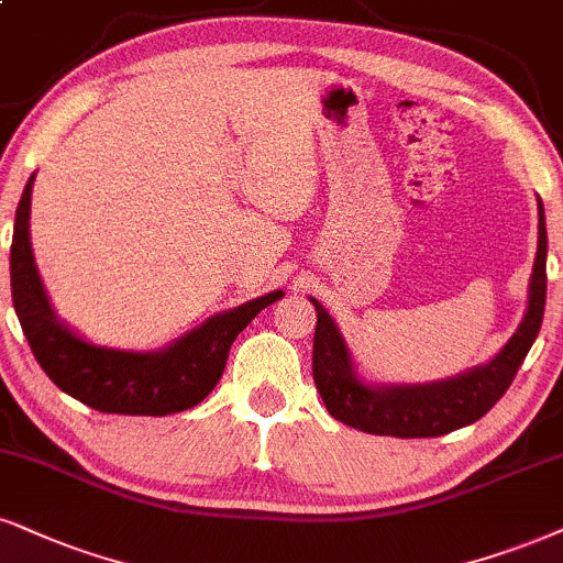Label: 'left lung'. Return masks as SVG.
I'll list each match as a JSON object with an SVG mask.
<instances>
[{"label": "left lung", "mask_w": 563, "mask_h": 563, "mask_svg": "<svg viewBox=\"0 0 563 563\" xmlns=\"http://www.w3.org/2000/svg\"><path fill=\"white\" fill-rule=\"evenodd\" d=\"M538 217V255L532 266L530 305H527L525 321L488 365L475 367L460 378L428 386H365L352 371L350 352L331 316L321 308V302L310 297L318 310L313 380L331 418L365 433L397 435V439L443 435L481 420L511 386L543 323L548 238L540 200Z\"/></svg>", "instance_id": "8db88e82"}]
</instances>
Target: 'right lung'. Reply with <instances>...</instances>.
Wrapping results in <instances>:
<instances>
[{
    "instance_id": "add662e5",
    "label": "right lung",
    "mask_w": 563,
    "mask_h": 563,
    "mask_svg": "<svg viewBox=\"0 0 563 563\" xmlns=\"http://www.w3.org/2000/svg\"><path fill=\"white\" fill-rule=\"evenodd\" d=\"M31 187L27 179L15 211L10 247L12 305L38 365L62 391L99 412L172 415L196 407L224 373L229 346L245 325L276 302L282 292L250 300L229 313L213 316L164 352H122L75 336L54 318L31 253Z\"/></svg>"
}]
</instances>
